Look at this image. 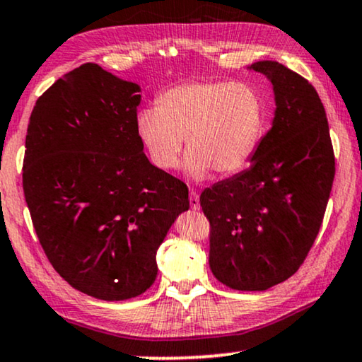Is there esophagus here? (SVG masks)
<instances>
[{"label":"esophagus","mask_w":362,"mask_h":362,"mask_svg":"<svg viewBox=\"0 0 362 362\" xmlns=\"http://www.w3.org/2000/svg\"><path fill=\"white\" fill-rule=\"evenodd\" d=\"M190 209L192 210H199L200 209V200H199V194L195 190H190Z\"/></svg>","instance_id":"1"}]
</instances>
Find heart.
<instances>
[{
	"mask_svg": "<svg viewBox=\"0 0 362 362\" xmlns=\"http://www.w3.org/2000/svg\"><path fill=\"white\" fill-rule=\"evenodd\" d=\"M135 125L160 170L178 165L185 139V172L202 180L212 170L234 175L249 165L264 136L265 107L247 83L189 81L163 91L157 107L141 108Z\"/></svg>",
	"mask_w": 362,
	"mask_h": 362,
	"instance_id": "heart-1",
	"label": "heart"
}]
</instances>
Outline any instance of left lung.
Returning a JSON list of instances; mask_svg holds the SVG:
<instances>
[{
    "instance_id": "8db88e82",
    "label": "left lung",
    "mask_w": 362,
    "mask_h": 362,
    "mask_svg": "<svg viewBox=\"0 0 362 362\" xmlns=\"http://www.w3.org/2000/svg\"><path fill=\"white\" fill-rule=\"evenodd\" d=\"M249 70L272 83L276 112L250 167L200 195L210 221L209 264L235 291H265L297 272L321 228L334 150L326 110L308 80L264 59Z\"/></svg>"
}]
</instances>
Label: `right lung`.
<instances>
[{"label":"right lung","mask_w":362,"mask_h":362,"mask_svg":"<svg viewBox=\"0 0 362 362\" xmlns=\"http://www.w3.org/2000/svg\"><path fill=\"white\" fill-rule=\"evenodd\" d=\"M140 100L134 81L85 63L30 117L23 190L36 235L54 271L95 299L144 294L160 244L190 205L184 182L144 153Z\"/></svg>","instance_id":"right-lung-1"}]
</instances>
